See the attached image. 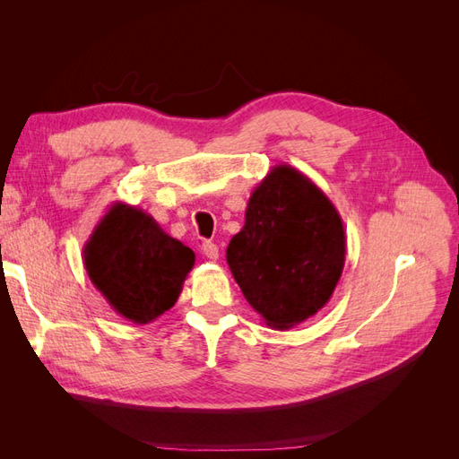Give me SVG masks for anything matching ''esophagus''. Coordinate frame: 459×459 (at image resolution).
I'll list each match as a JSON object with an SVG mask.
<instances>
[{
    "label": "esophagus",
    "mask_w": 459,
    "mask_h": 459,
    "mask_svg": "<svg viewBox=\"0 0 459 459\" xmlns=\"http://www.w3.org/2000/svg\"><path fill=\"white\" fill-rule=\"evenodd\" d=\"M201 251H203V255H204L206 258H211V260H216V258H218V247H216L214 243H211V241H204V243L201 245Z\"/></svg>",
    "instance_id": "esophagus-1"
}]
</instances>
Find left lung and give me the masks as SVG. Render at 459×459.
<instances>
[{
    "mask_svg": "<svg viewBox=\"0 0 459 459\" xmlns=\"http://www.w3.org/2000/svg\"><path fill=\"white\" fill-rule=\"evenodd\" d=\"M341 214L308 176L277 164L255 187L226 258L264 324L290 329L329 302L344 268Z\"/></svg>",
    "mask_w": 459,
    "mask_h": 459,
    "instance_id": "obj_1",
    "label": "left lung"
}]
</instances>
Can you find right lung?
Masks as SVG:
<instances>
[{"instance_id": "1", "label": "right lung", "mask_w": 459, "mask_h": 459, "mask_svg": "<svg viewBox=\"0 0 459 459\" xmlns=\"http://www.w3.org/2000/svg\"><path fill=\"white\" fill-rule=\"evenodd\" d=\"M195 253L142 208L117 201L84 245V266L108 307L143 325L170 310Z\"/></svg>"}]
</instances>
